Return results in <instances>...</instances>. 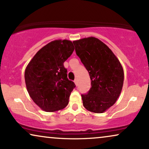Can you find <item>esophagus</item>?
I'll list each match as a JSON object with an SVG mask.
<instances>
[{"label":"esophagus","instance_id":"1","mask_svg":"<svg viewBox=\"0 0 149 149\" xmlns=\"http://www.w3.org/2000/svg\"><path fill=\"white\" fill-rule=\"evenodd\" d=\"M74 84H75V85H76L77 86H78V81H77V79H75V80L74 81Z\"/></svg>","mask_w":149,"mask_h":149}]
</instances>
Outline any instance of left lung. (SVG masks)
<instances>
[{
    "label": "left lung",
    "mask_w": 149,
    "mask_h": 149,
    "mask_svg": "<svg viewBox=\"0 0 149 149\" xmlns=\"http://www.w3.org/2000/svg\"><path fill=\"white\" fill-rule=\"evenodd\" d=\"M91 79L88 93L81 94L83 105L94 113H103L114 104L121 93L124 70L120 62L108 46L94 37L73 41Z\"/></svg>",
    "instance_id": "1"
}]
</instances>
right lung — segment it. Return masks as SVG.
<instances>
[{
  "mask_svg": "<svg viewBox=\"0 0 149 149\" xmlns=\"http://www.w3.org/2000/svg\"><path fill=\"white\" fill-rule=\"evenodd\" d=\"M74 50L70 40H54L37 52L25 69L28 93L44 111H59L68 104L75 84L68 79L63 63Z\"/></svg>",
  "mask_w": 149,
  "mask_h": 149,
  "instance_id": "add662e5",
  "label": "right lung"
}]
</instances>
